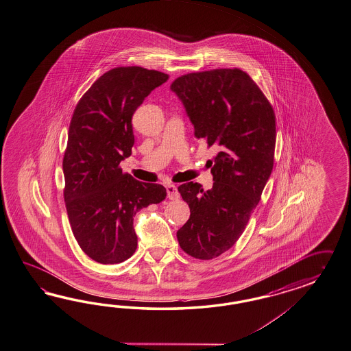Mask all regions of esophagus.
Here are the masks:
<instances>
[{
    "label": "esophagus",
    "instance_id": "34e87169",
    "mask_svg": "<svg viewBox=\"0 0 351 351\" xmlns=\"http://www.w3.org/2000/svg\"><path fill=\"white\" fill-rule=\"evenodd\" d=\"M166 190H167V197H169V199L178 200L179 199V198H180L179 190H178V188H176L175 185H172V184H169V185L166 186Z\"/></svg>",
    "mask_w": 351,
    "mask_h": 351
}]
</instances>
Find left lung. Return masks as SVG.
<instances>
[{"label": "left lung", "instance_id": "1", "mask_svg": "<svg viewBox=\"0 0 351 351\" xmlns=\"http://www.w3.org/2000/svg\"><path fill=\"white\" fill-rule=\"evenodd\" d=\"M171 90L180 98L195 136L213 148L207 161L212 189L185 182L179 193L189 204L178 231L181 249L208 261L234 247L274 169L276 117L254 80L240 69H216L179 76Z\"/></svg>", "mask_w": 351, "mask_h": 351}]
</instances>
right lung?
Listing matches in <instances>:
<instances>
[{
	"mask_svg": "<svg viewBox=\"0 0 351 351\" xmlns=\"http://www.w3.org/2000/svg\"><path fill=\"white\" fill-rule=\"evenodd\" d=\"M167 79L157 70L114 67L76 104L62 161L64 198L79 247L98 263H121L133 256L134 216L166 198L162 185L135 180L120 162L132 154L135 110Z\"/></svg>",
	"mask_w": 351,
	"mask_h": 351,
	"instance_id": "add662e5",
	"label": "right lung"
}]
</instances>
